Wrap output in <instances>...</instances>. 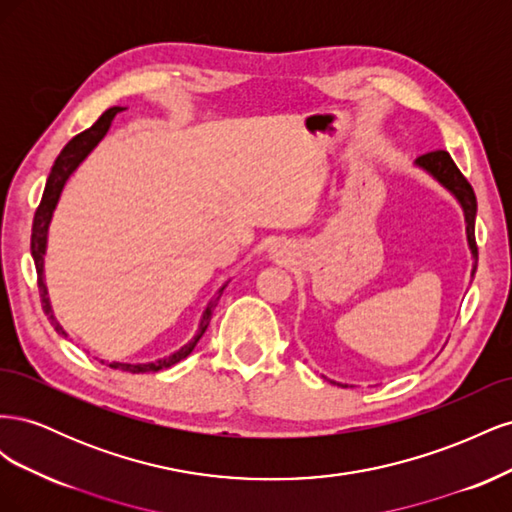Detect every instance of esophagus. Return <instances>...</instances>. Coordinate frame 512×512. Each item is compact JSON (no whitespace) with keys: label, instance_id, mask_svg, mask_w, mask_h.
<instances>
[{"label":"esophagus","instance_id":"esophagus-1","mask_svg":"<svg viewBox=\"0 0 512 512\" xmlns=\"http://www.w3.org/2000/svg\"><path fill=\"white\" fill-rule=\"evenodd\" d=\"M273 256H280V252H277V250H273Z\"/></svg>","mask_w":512,"mask_h":512}]
</instances>
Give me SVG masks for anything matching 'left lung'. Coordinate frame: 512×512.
I'll use <instances>...</instances> for the list:
<instances>
[{
  "label": "left lung",
  "instance_id": "left-lung-1",
  "mask_svg": "<svg viewBox=\"0 0 512 512\" xmlns=\"http://www.w3.org/2000/svg\"><path fill=\"white\" fill-rule=\"evenodd\" d=\"M416 164L425 168L429 175L436 177L446 190H451L455 198L459 200V205L463 207V213H466V230H468V243L474 256V269L476 271V260H478V247H476V237H474V220H476V196L472 185L468 179L461 175V170L453 162V158L448 156V151H429L425 156L416 160Z\"/></svg>",
  "mask_w": 512,
  "mask_h": 512
}]
</instances>
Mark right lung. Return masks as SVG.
Instances as JSON below:
<instances>
[{
  "label": "right lung",
  "instance_id": "add662e5",
  "mask_svg": "<svg viewBox=\"0 0 512 512\" xmlns=\"http://www.w3.org/2000/svg\"><path fill=\"white\" fill-rule=\"evenodd\" d=\"M121 111L119 106H113L108 108V111L102 113V117L91 126L89 130L76 134L72 141L61 149V153L57 156L53 168H51V175L49 179H46V185H44V194H42V200L40 205L36 209V215H34V226H32V256H34V262H36V273H38V290H40V301H42V309L44 314L49 316L51 324L55 327L57 333L66 335V331L59 327V322L55 320L53 312H51V303H49V292H46V286H44V252H46V232H49V224H51V218H53V211H55V205L59 200V194L61 190H64V185L68 181V177L74 173V168L79 166L87 156L89 151L94 149L104 134L108 132V128H111V121L113 117ZM224 290V288H222ZM222 290L218 292V297H215L203 314V320H200V329H198V335L192 339L190 344H185L181 350H177L175 354L166 356V359H160V361H153V363H108V367L113 369H121V371H130V374H147V371H160V369H166L170 365L179 363L181 359H185L188 356L194 346L198 344V339L203 337V333L207 331L209 327V320H211V314H213V307L218 305L220 297H222Z\"/></svg>",
  "mask_w": 512,
  "mask_h": 512
}]
</instances>
